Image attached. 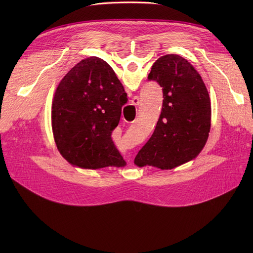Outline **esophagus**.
<instances>
[{"instance_id": "34e87169", "label": "esophagus", "mask_w": 253, "mask_h": 253, "mask_svg": "<svg viewBox=\"0 0 253 253\" xmlns=\"http://www.w3.org/2000/svg\"><path fill=\"white\" fill-rule=\"evenodd\" d=\"M131 104H132V105H135V106L138 105V104H139V98H138L137 96H135L133 99L131 100ZM128 162H129V161H128Z\"/></svg>"}]
</instances>
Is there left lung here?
I'll return each instance as SVG.
<instances>
[{"instance_id":"8db88e82","label":"left lung","mask_w":253,"mask_h":253,"mask_svg":"<svg viewBox=\"0 0 253 253\" xmlns=\"http://www.w3.org/2000/svg\"><path fill=\"white\" fill-rule=\"evenodd\" d=\"M148 79L162 87L163 108L134 163L172 169L196 158L204 148L211 125L209 94L193 65L176 54L158 58Z\"/></svg>"}]
</instances>
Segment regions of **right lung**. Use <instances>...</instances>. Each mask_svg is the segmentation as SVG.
I'll return each mask as SVG.
<instances>
[{
    "mask_svg": "<svg viewBox=\"0 0 253 253\" xmlns=\"http://www.w3.org/2000/svg\"><path fill=\"white\" fill-rule=\"evenodd\" d=\"M127 93L114 70L92 56L64 76L52 102V130L59 153L88 169L126 165L112 139Z\"/></svg>",
    "mask_w": 253,
    "mask_h": 253,
    "instance_id": "right-lung-1",
    "label": "right lung"
}]
</instances>
